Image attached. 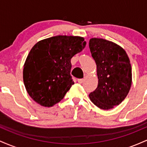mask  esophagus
<instances>
[{"label":"esophagus","mask_w":147,"mask_h":147,"mask_svg":"<svg viewBox=\"0 0 147 147\" xmlns=\"http://www.w3.org/2000/svg\"><path fill=\"white\" fill-rule=\"evenodd\" d=\"M84 79H77V82H78L79 84H82L84 82Z\"/></svg>","instance_id":"esophagus-1"}]
</instances>
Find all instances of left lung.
Instances as JSON below:
<instances>
[{
  "label": "left lung",
  "mask_w": 147,
  "mask_h": 147,
  "mask_svg": "<svg viewBox=\"0 0 147 147\" xmlns=\"http://www.w3.org/2000/svg\"><path fill=\"white\" fill-rule=\"evenodd\" d=\"M89 48L98 77V86L89 97L99 109L109 110L121 104L131 88L129 58L122 47L103 38H90Z\"/></svg>",
  "instance_id": "1"
}]
</instances>
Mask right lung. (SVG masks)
<instances>
[{
	"label": "right lung",
	"instance_id": "add662e5",
	"mask_svg": "<svg viewBox=\"0 0 147 147\" xmlns=\"http://www.w3.org/2000/svg\"><path fill=\"white\" fill-rule=\"evenodd\" d=\"M83 37L56 36L33 46L23 67V82L31 98L51 107L59 102L74 84L72 57L85 48Z\"/></svg>",
	"mask_w": 147,
	"mask_h": 147
}]
</instances>
